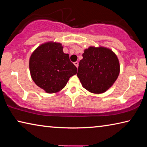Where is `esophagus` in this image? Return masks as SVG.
Segmentation results:
<instances>
[{
	"instance_id": "obj_1",
	"label": "esophagus",
	"mask_w": 147,
	"mask_h": 147,
	"mask_svg": "<svg viewBox=\"0 0 147 147\" xmlns=\"http://www.w3.org/2000/svg\"><path fill=\"white\" fill-rule=\"evenodd\" d=\"M74 65L76 67H78V61H75L74 63Z\"/></svg>"
}]
</instances>
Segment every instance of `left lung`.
I'll return each mask as SVG.
<instances>
[{"mask_svg": "<svg viewBox=\"0 0 147 147\" xmlns=\"http://www.w3.org/2000/svg\"><path fill=\"white\" fill-rule=\"evenodd\" d=\"M79 62L77 76L83 88L91 93H102L115 82L120 72L115 54L104 47H90Z\"/></svg>", "mask_w": 147, "mask_h": 147, "instance_id": "8db88e82", "label": "left lung"}]
</instances>
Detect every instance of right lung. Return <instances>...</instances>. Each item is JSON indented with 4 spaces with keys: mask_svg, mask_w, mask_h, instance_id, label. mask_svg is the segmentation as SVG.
Returning a JSON list of instances; mask_svg holds the SVG:
<instances>
[{
    "mask_svg": "<svg viewBox=\"0 0 147 147\" xmlns=\"http://www.w3.org/2000/svg\"><path fill=\"white\" fill-rule=\"evenodd\" d=\"M29 67L32 78L48 93H54L66 86L77 68L63 52L61 44L49 42L41 45L32 54Z\"/></svg>",
    "mask_w": 147,
    "mask_h": 147,
    "instance_id": "1",
    "label": "right lung"
}]
</instances>
